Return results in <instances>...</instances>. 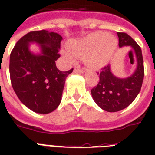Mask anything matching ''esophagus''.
I'll return each mask as SVG.
<instances>
[{
    "label": "esophagus",
    "mask_w": 155,
    "mask_h": 155,
    "mask_svg": "<svg viewBox=\"0 0 155 155\" xmlns=\"http://www.w3.org/2000/svg\"><path fill=\"white\" fill-rule=\"evenodd\" d=\"M74 72L75 73H84V69H80V68H75L74 69Z\"/></svg>",
    "instance_id": "1"
}]
</instances>
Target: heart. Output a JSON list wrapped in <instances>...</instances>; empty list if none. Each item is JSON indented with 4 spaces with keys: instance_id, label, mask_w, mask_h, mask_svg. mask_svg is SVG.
Listing matches in <instances>:
<instances>
[{
    "instance_id": "heart-1",
    "label": "heart",
    "mask_w": 155,
    "mask_h": 155,
    "mask_svg": "<svg viewBox=\"0 0 155 155\" xmlns=\"http://www.w3.org/2000/svg\"><path fill=\"white\" fill-rule=\"evenodd\" d=\"M117 38L107 33H95L68 42L69 51H62L68 63H75V57L84 59L90 68H104L108 65L117 49Z\"/></svg>"
}]
</instances>
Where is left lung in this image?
<instances>
[{
    "label": "left lung",
    "mask_w": 155,
    "mask_h": 155,
    "mask_svg": "<svg viewBox=\"0 0 155 155\" xmlns=\"http://www.w3.org/2000/svg\"><path fill=\"white\" fill-rule=\"evenodd\" d=\"M117 36L120 48L131 47L130 62L134 59L136 67L134 72L125 78L116 76L112 71L110 64L104 67L100 72L99 83L91 90V93L97 105L109 113L122 110L130 105L140 92L144 78L141 47L125 33H117Z\"/></svg>",
    "instance_id": "8db88e82"
}]
</instances>
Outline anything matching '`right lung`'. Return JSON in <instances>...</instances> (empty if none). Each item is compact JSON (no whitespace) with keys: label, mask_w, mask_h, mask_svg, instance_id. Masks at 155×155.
Masks as SVG:
<instances>
[{"label":"right lung","mask_w":155,"mask_h":155,"mask_svg":"<svg viewBox=\"0 0 155 155\" xmlns=\"http://www.w3.org/2000/svg\"><path fill=\"white\" fill-rule=\"evenodd\" d=\"M62 36L48 30L32 31L24 35L13 47L9 58V74L13 88L21 102L30 110L47 114L58 108L66 79L73 68L61 71L55 61L59 58ZM39 45L40 52L30 50Z\"/></svg>","instance_id":"add662e5"}]
</instances>
